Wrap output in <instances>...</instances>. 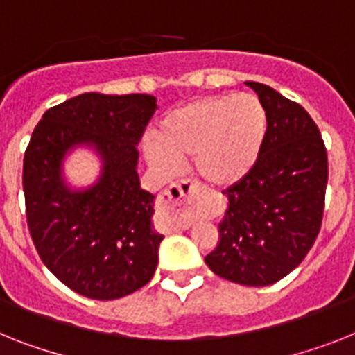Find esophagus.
<instances>
[{"mask_svg":"<svg viewBox=\"0 0 355 355\" xmlns=\"http://www.w3.org/2000/svg\"><path fill=\"white\" fill-rule=\"evenodd\" d=\"M198 196V184L189 180L181 181V183L168 187L161 194V209L165 210L166 214H171L180 227L187 228L192 225V210H190V207H192Z\"/></svg>","mask_w":355,"mask_h":355,"instance_id":"34e87169","label":"esophagus"}]
</instances>
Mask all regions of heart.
Returning a JSON list of instances; mask_svg holds the SVG:
<instances>
[{"mask_svg": "<svg viewBox=\"0 0 355 355\" xmlns=\"http://www.w3.org/2000/svg\"><path fill=\"white\" fill-rule=\"evenodd\" d=\"M268 112L254 94L198 98L161 119L156 136L143 143L146 161L163 178L181 171L192 156L196 174L214 187L241 181L261 157Z\"/></svg>", "mask_w": 355, "mask_h": 355, "instance_id": "b5f03b06", "label": "heart"}]
</instances>
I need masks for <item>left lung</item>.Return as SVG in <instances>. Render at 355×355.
Segmentation results:
<instances>
[{
	"instance_id": "8db88e82",
	"label": "left lung",
	"mask_w": 355,
	"mask_h": 355,
	"mask_svg": "<svg viewBox=\"0 0 355 355\" xmlns=\"http://www.w3.org/2000/svg\"><path fill=\"white\" fill-rule=\"evenodd\" d=\"M268 112L261 157L228 187L218 247L205 257L214 274L247 286L283 279L309 254L321 228L329 159L314 119L268 85L247 81Z\"/></svg>"
}]
</instances>
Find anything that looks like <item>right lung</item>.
Returning <instances> with one entry per match:
<instances>
[{"label": "right lung", "instance_id": "1", "mask_svg": "<svg viewBox=\"0 0 355 355\" xmlns=\"http://www.w3.org/2000/svg\"><path fill=\"white\" fill-rule=\"evenodd\" d=\"M156 108L148 94H81L49 108L26 146L23 192L34 247L61 283L90 300H119L156 272L163 236L152 228L154 196L137 175V143ZM76 146L102 159V175L83 191L62 178Z\"/></svg>", "mask_w": 355, "mask_h": 355}]
</instances>
